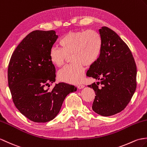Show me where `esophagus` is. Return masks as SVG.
<instances>
[{
    "instance_id": "1",
    "label": "esophagus",
    "mask_w": 147,
    "mask_h": 147,
    "mask_svg": "<svg viewBox=\"0 0 147 147\" xmlns=\"http://www.w3.org/2000/svg\"><path fill=\"white\" fill-rule=\"evenodd\" d=\"M84 87V86L83 84H78L77 86V88L78 89H82V88H83Z\"/></svg>"
}]
</instances>
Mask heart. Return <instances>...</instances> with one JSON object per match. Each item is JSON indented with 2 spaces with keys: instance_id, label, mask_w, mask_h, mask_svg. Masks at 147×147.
Instances as JSON below:
<instances>
[{
  "instance_id": "obj_1",
  "label": "heart",
  "mask_w": 147,
  "mask_h": 147,
  "mask_svg": "<svg viewBox=\"0 0 147 147\" xmlns=\"http://www.w3.org/2000/svg\"><path fill=\"white\" fill-rule=\"evenodd\" d=\"M61 47H53L49 53V59L54 65L62 66L67 56L71 55L72 64L64 67L57 74L59 80L77 84L83 80L84 64L91 66L100 57L103 40L100 33L93 29L75 30L65 34L59 40Z\"/></svg>"
}]
</instances>
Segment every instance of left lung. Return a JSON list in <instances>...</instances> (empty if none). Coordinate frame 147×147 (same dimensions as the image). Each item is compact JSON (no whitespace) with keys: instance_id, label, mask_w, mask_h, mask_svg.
<instances>
[{"instance_id":"obj_1","label":"left lung","mask_w":147,"mask_h":147,"mask_svg":"<svg viewBox=\"0 0 147 147\" xmlns=\"http://www.w3.org/2000/svg\"><path fill=\"white\" fill-rule=\"evenodd\" d=\"M99 32L103 48L86 75L100 81L88 85L96 93L93 110L108 117L123 110L130 101L136 88V66L130 49L117 33L107 27Z\"/></svg>"}]
</instances>
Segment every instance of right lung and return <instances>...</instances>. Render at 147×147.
Returning a JSON list of instances; mask_svg holds the SVG:
<instances>
[{"instance_id": "obj_1", "label": "right lung", "mask_w": 147, "mask_h": 147, "mask_svg": "<svg viewBox=\"0 0 147 147\" xmlns=\"http://www.w3.org/2000/svg\"><path fill=\"white\" fill-rule=\"evenodd\" d=\"M58 36L54 30H34L12 53L8 66V84L16 107L30 120L45 123L59 112L66 96L76 90L72 85L56 84V69L49 53Z\"/></svg>"}]
</instances>
